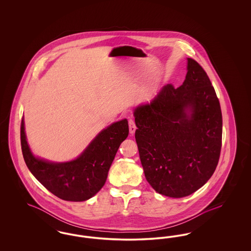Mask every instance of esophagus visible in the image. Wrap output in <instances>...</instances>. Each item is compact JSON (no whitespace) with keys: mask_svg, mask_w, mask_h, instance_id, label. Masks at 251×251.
<instances>
[{"mask_svg":"<svg viewBox=\"0 0 251 251\" xmlns=\"http://www.w3.org/2000/svg\"><path fill=\"white\" fill-rule=\"evenodd\" d=\"M129 129H130V133L133 134L135 132L136 130V126H135V123H134V120H129Z\"/></svg>","mask_w":251,"mask_h":251,"instance_id":"1","label":"esophagus"}]
</instances>
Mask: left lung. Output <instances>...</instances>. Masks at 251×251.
Here are the masks:
<instances>
[{
	"mask_svg": "<svg viewBox=\"0 0 251 251\" xmlns=\"http://www.w3.org/2000/svg\"><path fill=\"white\" fill-rule=\"evenodd\" d=\"M145 177L157 193L183 198L208 181L218 164L222 113L201 66L187 58L182 84L163 86L133 111Z\"/></svg>",
	"mask_w": 251,
	"mask_h": 251,
	"instance_id": "obj_1",
	"label": "left lung"
}]
</instances>
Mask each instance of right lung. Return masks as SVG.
Here are the masks:
<instances>
[{
    "label": "right lung",
    "mask_w": 251,
    "mask_h": 251,
    "mask_svg": "<svg viewBox=\"0 0 251 251\" xmlns=\"http://www.w3.org/2000/svg\"><path fill=\"white\" fill-rule=\"evenodd\" d=\"M128 134V120L114 122L100 131L76 159L58 163L34 155L27 142L24 118L21 126L26 166L45 188L68 201H87L101 189L120 144Z\"/></svg>",
    "instance_id": "add662e5"
}]
</instances>
